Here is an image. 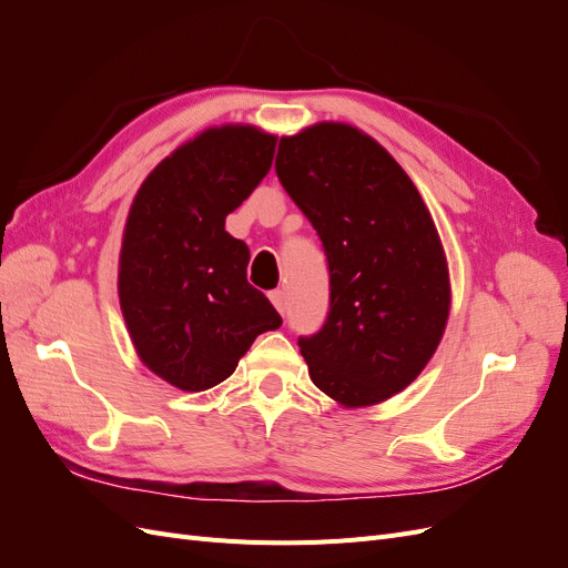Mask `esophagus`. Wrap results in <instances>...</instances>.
Segmentation results:
<instances>
[{"label": "esophagus", "mask_w": 568, "mask_h": 568, "mask_svg": "<svg viewBox=\"0 0 568 568\" xmlns=\"http://www.w3.org/2000/svg\"><path fill=\"white\" fill-rule=\"evenodd\" d=\"M270 301H272L274 307H277V313L284 315V311H286V296H284V291H282V288L270 291Z\"/></svg>", "instance_id": "34e87169"}]
</instances>
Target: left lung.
Instances as JSON below:
<instances>
[{
    "label": "left lung",
    "instance_id": "1",
    "mask_svg": "<svg viewBox=\"0 0 568 568\" xmlns=\"http://www.w3.org/2000/svg\"><path fill=\"white\" fill-rule=\"evenodd\" d=\"M274 170L329 261V317L298 341L311 379L341 407L379 405L417 379L450 317L436 222L400 163L348 123L282 136Z\"/></svg>",
    "mask_w": 568,
    "mask_h": 568
}]
</instances>
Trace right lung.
<instances>
[{"instance_id":"add662e5","label":"right lung","mask_w":568,"mask_h":568,"mask_svg":"<svg viewBox=\"0 0 568 568\" xmlns=\"http://www.w3.org/2000/svg\"><path fill=\"white\" fill-rule=\"evenodd\" d=\"M277 136L213 125L178 146L136 189L118 257V298L136 357L170 386L225 382L282 317L246 280L248 246L225 220L267 175Z\"/></svg>"}]
</instances>
